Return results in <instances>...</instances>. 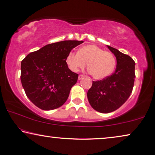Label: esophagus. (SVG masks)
<instances>
[{
	"instance_id": "34e87169",
	"label": "esophagus",
	"mask_w": 155,
	"mask_h": 155,
	"mask_svg": "<svg viewBox=\"0 0 155 155\" xmlns=\"http://www.w3.org/2000/svg\"><path fill=\"white\" fill-rule=\"evenodd\" d=\"M85 77V75H84V74H80L79 76H78V79H79V80L82 79V78H83V77Z\"/></svg>"
}]
</instances>
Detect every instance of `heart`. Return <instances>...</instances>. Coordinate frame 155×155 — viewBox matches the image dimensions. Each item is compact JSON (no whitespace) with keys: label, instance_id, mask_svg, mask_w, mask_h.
Here are the masks:
<instances>
[{"label":"heart","instance_id":"b5f03b06","mask_svg":"<svg viewBox=\"0 0 155 155\" xmlns=\"http://www.w3.org/2000/svg\"><path fill=\"white\" fill-rule=\"evenodd\" d=\"M66 61L70 69L74 72L84 68L87 64V70L95 79H102L111 74L117 64L113 53L95 45L81 47L78 52L70 51Z\"/></svg>","mask_w":155,"mask_h":155}]
</instances>
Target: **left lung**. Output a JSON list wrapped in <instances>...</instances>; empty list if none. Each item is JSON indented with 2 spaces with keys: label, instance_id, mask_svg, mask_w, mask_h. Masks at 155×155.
<instances>
[{
  "label": "left lung",
  "instance_id": "obj_1",
  "mask_svg": "<svg viewBox=\"0 0 155 155\" xmlns=\"http://www.w3.org/2000/svg\"><path fill=\"white\" fill-rule=\"evenodd\" d=\"M117 58V68L110 76L102 80L93 81L87 92V98L91 107L101 113H109L119 108L133 90L135 61L130 56L108 46Z\"/></svg>",
  "mask_w": 155,
  "mask_h": 155
}]
</instances>
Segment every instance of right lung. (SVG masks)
Instances as JSON below:
<instances>
[{"mask_svg":"<svg viewBox=\"0 0 155 155\" xmlns=\"http://www.w3.org/2000/svg\"><path fill=\"white\" fill-rule=\"evenodd\" d=\"M83 43L64 41L47 45L21 61V85L27 97L38 108L50 110L66 102L78 74L68 68L66 58Z\"/></svg>","mask_w":155,"mask_h":155,"instance_id":"obj_1","label":"right lung"}]
</instances>
